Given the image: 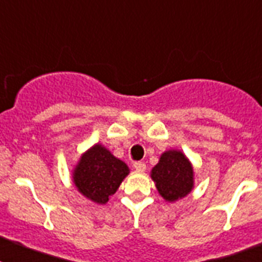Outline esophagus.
I'll use <instances>...</instances> for the list:
<instances>
[{"label":"esophagus","mask_w":262,"mask_h":262,"mask_svg":"<svg viewBox=\"0 0 262 262\" xmlns=\"http://www.w3.org/2000/svg\"><path fill=\"white\" fill-rule=\"evenodd\" d=\"M134 168H135L136 170H139V172H144L145 164L143 163V161H135V163H134Z\"/></svg>","instance_id":"esophagus-1"}]
</instances>
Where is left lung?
Instances as JSON below:
<instances>
[{
    "label": "left lung",
    "instance_id": "8db88e82",
    "mask_svg": "<svg viewBox=\"0 0 262 262\" xmlns=\"http://www.w3.org/2000/svg\"><path fill=\"white\" fill-rule=\"evenodd\" d=\"M151 176L159 193L170 202L187 195L193 187V168L178 151L163 154Z\"/></svg>",
    "mask_w": 262,
    "mask_h": 262
}]
</instances>
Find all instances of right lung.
<instances>
[{"label": "right lung", "mask_w": 262, "mask_h": 262, "mask_svg": "<svg viewBox=\"0 0 262 262\" xmlns=\"http://www.w3.org/2000/svg\"><path fill=\"white\" fill-rule=\"evenodd\" d=\"M127 174L128 166L97 144L81 157L75 170V184L85 196L106 203Z\"/></svg>", "instance_id": "add662e5"}]
</instances>
